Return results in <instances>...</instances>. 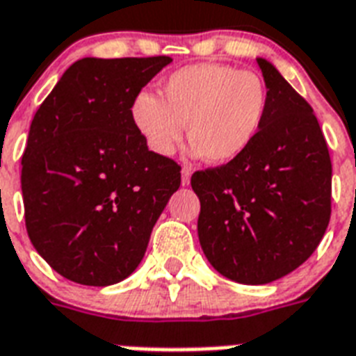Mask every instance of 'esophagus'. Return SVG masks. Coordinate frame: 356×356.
<instances>
[{
	"label": "esophagus",
	"mask_w": 356,
	"mask_h": 356,
	"mask_svg": "<svg viewBox=\"0 0 356 356\" xmlns=\"http://www.w3.org/2000/svg\"><path fill=\"white\" fill-rule=\"evenodd\" d=\"M189 181H191V169L184 167L181 169V186H189Z\"/></svg>",
	"instance_id": "1"
}]
</instances>
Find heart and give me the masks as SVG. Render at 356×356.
I'll return each instance as SVG.
<instances>
[{
	"label": "heart",
	"mask_w": 356,
	"mask_h": 356,
	"mask_svg": "<svg viewBox=\"0 0 356 356\" xmlns=\"http://www.w3.org/2000/svg\"><path fill=\"white\" fill-rule=\"evenodd\" d=\"M163 100L140 90L131 102V122L147 147L170 156L184 135L193 152L209 163H228L254 143L266 122L269 95L254 72L221 63L180 68L165 79Z\"/></svg>",
	"instance_id": "obj_1"
}]
</instances>
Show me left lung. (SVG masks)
<instances>
[{"label": "left lung", "instance_id": "left-lung-1", "mask_svg": "<svg viewBox=\"0 0 356 356\" xmlns=\"http://www.w3.org/2000/svg\"><path fill=\"white\" fill-rule=\"evenodd\" d=\"M269 107L239 158L197 170L198 239L217 271L267 284L305 264L330 221L332 163L312 107L266 59H258Z\"/></svg>", "mask_w": 356, "mask_h": 356}]
</instances>
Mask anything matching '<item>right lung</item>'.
<instances>
[{
    "mask_svg": "<svg viewBox=\"0 0 356 356\" xmlns=\"http://www.w3.org/2000/svg\"><path fill=\"white\" fill-rule=\"evenodd\" d=\"M167 55L74 63L33 117L22 156L27 236L49 267L85 286L137 269L181 167L148 150L131 102Z\"/></svg>",
    "mask_w": 356,
    "mask_h": 356,
    "instance_id": "1",
    "label": "right lung"
}]
</instances>
